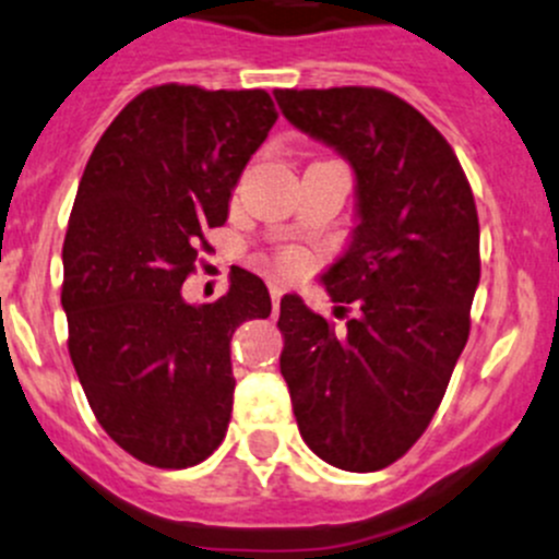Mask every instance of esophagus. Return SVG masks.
I'll list each match as a JSON object with an SVG mask.
<instances>
[{"label":"esophagus","instance_id":"1","mask_svg":"<svg viewBox=\"0 0 559 559\" xmlns=\"http://www.w3.org/2000/svg\"><path fill=\"white\" fill-rule=\"evenodd\" d=\"M269 293H272L274 312H277V307H280V298H282V287H280V285H272V287H269Z\"/></svg>","mask_w":559,"mask_h":559}]
</instances>
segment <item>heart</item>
Segmentation results:
<instances>
[{
  "mask_svg": "<svg viewBox=\"0 0 559 559\" xmlns=\"http://www.w3.org/2000/svg\"><path fill=\"white\" fill-rule=\"evenodd\" d=\"M304 266H307V258H304L301 250H285L277 258V272L282 277H293V274H301Z\"/></svg>",
  "mask_w": 559,
  "mask_h": 559,
  "instance_id": "obj_1",
  "label": "heart"
}]
</instances>
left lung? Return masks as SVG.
<instances>
[{
    "label": "left lung",
    "instance_id": "left-lung-1",
    "mask_svg": "<svg viewBox=\"0 0 559 559\" xmlns=\"http://www.w3.org/2000/svg\"><path fill=\"white\" fill-rule=\"evenodd\" d=\"M274 97L293 127L350 163L358 198L350 247L323 274L336 309L358 314L334 331L298 296L282 298L280 372L304 443L329 465L372 473L421 438L467 345L480 280L473 190L449 141L396 94Z\"/></svg>",
    "mask_w": 559,
    "mask_h": 559
}]
</instances>
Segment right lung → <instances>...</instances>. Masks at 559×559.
I'll return each mask as SVG.
<instances>
[{
  "label": "right lung",
  "mask_w": 559,
  "mask_h": 559,
  "mask_svg": "<svg viewBox=\"0 0 559 559\" xmlns=\"http://www.w3.org/2000/svg\"><path fill=\"white\" fill-rule=\"evenodd\" d=\"M274 121L263 90L152 86L110 121L81 176L62 247L68 350L99 427L143 465L192 467L228 432L230 336L269 318L272 298L245 269L201 307L181 285Z\"/></svg>",
  "instance_id": "add662e5"
}]
</instances>
